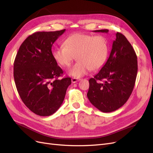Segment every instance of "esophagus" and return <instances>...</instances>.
<instances>
[{
    "instance_id": "esophagus-1",
    "label": "esophagus",
    "mask_w": 153,
    "mask_h": 153,
    "mask_svg": "<svg viewBox=\"0 0 153 153\" xmlns=\"http://www.w3.org/2000/svg\"><path fill=\"white\" fill-rule=\"evenodd\" d=\"M80 79H78V78H71V82L72 83H76V82L80 81Z\"/></svg>"
}]
</instances>
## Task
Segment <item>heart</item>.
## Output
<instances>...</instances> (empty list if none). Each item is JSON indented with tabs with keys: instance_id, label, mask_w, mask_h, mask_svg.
I'll list each match as a JSON object with an SVG mask.
<instances>
[{
	"instance_id": "1",
	"label": "heart",
	"mask_w": 153,
	"mask_h": 153,
	"mask_svg": "<svg viewBox=\"0 0 153 153\" xmlns=\"http://www.w3.org/2000/svg\"><path fill=\"white\" fill-rule=\"evenodd\" d=\"M64 46L55 48L53 57L60 66L68 68L76 59L78 62L69 69L68 74L80 78L91 69L96 71L105 65L110 53V43L104 36L76 33L64 41Z\"/></svg>"
}]
</instances>
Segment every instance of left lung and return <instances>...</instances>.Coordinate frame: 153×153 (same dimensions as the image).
<instances>
[{
  "instance_id": "1",
  "label": "left lung",
  "mask_w": 153,
  "mask_h": 153,
  "mask_svg": "<svg viewBox=\"0 0 153 153\" xmlns=\"http://www.w3.org/2000/svg\"><path fill=\"white\" fill-rule=\"evenodd\" d=\"M94 32L107 33L108 29ZM109 57L94 78L89 79L87 98L103 112L121 107L131 94L137 75V57L123 34L116 33Z\"/></svg>"
}]
</instances>
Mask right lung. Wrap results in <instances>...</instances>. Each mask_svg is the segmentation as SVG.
Returning a JSON list of instances; mask_svg holds the SVG:
<instances>
[{
    "label": "right lung",
    "mask_w": 153,
    "mask_h": 153,
    "mask_svg": "<svg viewBox=\"0 0 153 153\" xmlns=\"http://www.w3.org/2000/svg\"><path fill=\"white\" fill-rule=\"evenodd\" d=\"M65 29L36 32L22 43L14 62V79L27 108L40 116H49L61 106L71 78L60 79L63 71L53 59L52 47Z\"/></svg>",
    "instance_id": "add662e5"
}]
</instances>
